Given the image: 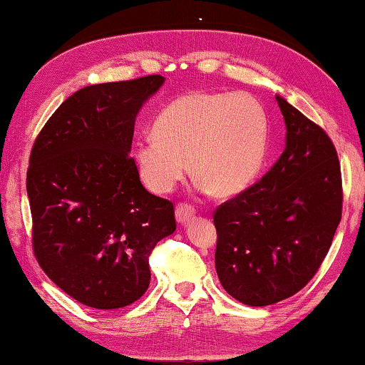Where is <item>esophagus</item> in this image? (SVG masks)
<instances>
[{"instance_id": "1", "label": "esophagus", "mask_w": 365, "mask_h": 365, "mask_svg": "<svg viewBox=\"0 0 365 365\" xmlns=\"http://www.w3.org/2000/svg\"><path fill=\"white\" fill-rule=\"evenodd\" d=\"M175 218L180 225H187L188 222H192V218H195V208L187 203L178 205L175 210Z\"/></svg>"}]
</instances>
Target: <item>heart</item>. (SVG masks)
<instances>
[{"label":"heart","instance_id":"obj_1","mask_svg":"<svg viewBox=\"0 0 365 365\" xmlns=\"http://www.w3.org/2000/svg\"><path fill=\"white\" fill-rule=\"evenodd\" d=\"M152 132L132 147L138 178L150 192H172L190 162L200 190L232 197L258 177L268 152L271 122L255 96L197 91L163 107Z\"/></svg>","mask_w":365,"mask_h":365}]
</instances>
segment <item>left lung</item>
Returning a JSON list of instances; mask_svg holds the SVG:
<instances>
[{
	"label": "left lung",
	"instance_id": "obj_1",
	"mask_svg": "<svg viewBox=\"0 0 365 365\" xmlns=\"http://www.w3.org/2000/svg\"><path fill=\"white\" fill-rule=\"evenodd\" d=\"M276 101L286 147L274 167L215 212V266L230 296L269 306L296 294L316 274L341 222L342 183L327 133L284 97Z\"/></svg>",
	"mask_w": 365,
	"mask_h": 365
}]
</instances>
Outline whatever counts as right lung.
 <instances>
[{
	"label": "right lung",
	"mask_w": 365,
	"mask_h": 365,
	"mask_svg": "<svg viewBox=\"0 0 365 365\" xmlns=\"http://www.w3.org/2000/svg\"><path fill=\"white\" fill-rule=\"evenodd\" d=\"M162 76L82 87L46 122L29 158L33 248L48 278L81 304L119 309L150 284L148 256L177 230L129 157Z\"/></svg>",
	"instance_id": "add662e5"
}]
</instances>
